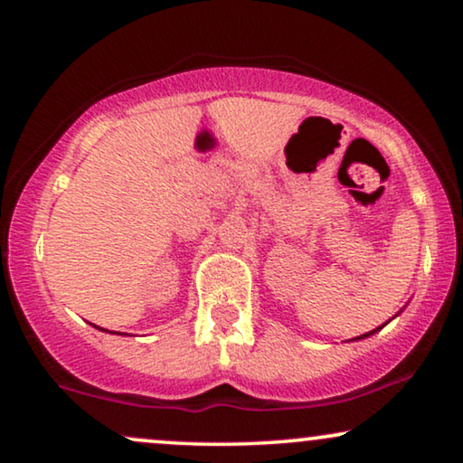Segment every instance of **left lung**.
Masks as SVG:
<instances>
[{"label":"left lung","instance_id":"obj_1","mask_svg":"<svg viewBox=\"0 0 463 463\" xmlns=\"http://www.w3.org/2000/svg\"><path fill=\"white\" fill-rule=\"evenodd\" d=\"M401 312H402V309H401ZM401 312H398V314H401ZM388 322H390V320H388ZM388 322H383V325H382V326H377V328H375V331H369V333L360 335V337H354V339H350V341H360V339H366V337H371V335H375L377 331H382V328H383L385 325H388Z\"/></svg>","mask_w":463,"mask_h":463}]
</instances>
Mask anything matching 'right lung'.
Returning a JSON list of instances; mask_svg holds the SVG:
<instances>
[{
	"mask_svg": "<svg viewBox=\"0 0 463 463\" xmlns=\"http://www.w3.org/2000/svg\"><path fill=\"white\" fill-rule=\"evenodd\" d=\"M94 326V325H92ZM94 328H99V331H105V328H100V326H94ZM116 335H124V333H116Z\"/></svg>",
	"mask_w": 463,
	"mask_h": 463,
	"instance_id": "1",
	"label": "right lung"
}]
</instances>
